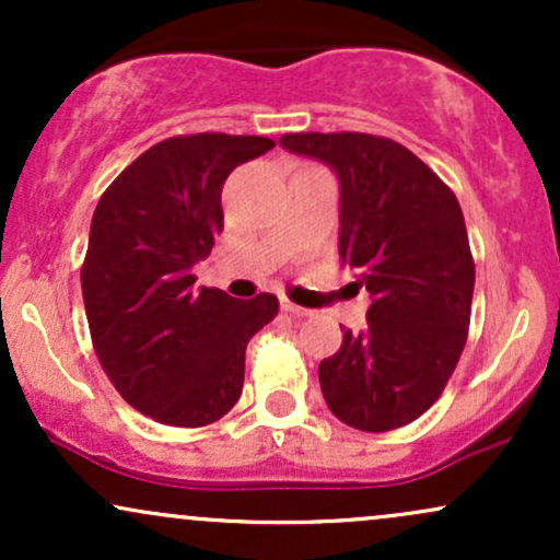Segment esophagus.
I'll use <instances>...</instances> for the list:
<instances>
[{"label":"esophagus","mask_w":560,"mask_h":560,"mask_svg":"<svg viewBox=\"0 0 560 560\" xmlns=\"http://www.w3.org/2000/svg\"><path fill=\"white\" fill-rule=\"evenodd\" d=\"M281 311L289 313V316H298V318H302V316H311V311H307V307L294 305V302H289V300H281Z\"/></svg>","instance_id":"34e87169"}]
</instances>
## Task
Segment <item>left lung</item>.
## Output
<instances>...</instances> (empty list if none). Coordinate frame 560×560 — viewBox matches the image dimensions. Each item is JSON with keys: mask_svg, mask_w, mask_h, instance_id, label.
<instances>
[{"mask_svg": "<svg viewBox=\"0 0 560 560\" xmlns=\"http://www.w3.org/2000/svg\"><path fill=\"white\" fill-rule=\"evenodd\" d=\"M292 155L339 182V258L371 294L369 326L320 361L329 410L361 432H389L434 405L464 352L474 260L447 184L397 141L371 133H284Z\"/></svg>", "mask_w": 560, "mask_h": 560, "instance_id": "left-lung-1", "label": "left lung"}]
</instances>
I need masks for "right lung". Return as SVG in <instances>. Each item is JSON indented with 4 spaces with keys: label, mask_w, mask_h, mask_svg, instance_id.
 <instances>
[{
    "label": "right lung",
    "mask_w": 560,
    "mask_h": 560,
    "mask_svg": "<svg viewBox=\"0 0 560 560\" xmlns=\"http://www.w3.org/2000/svg\"><path fill=\"white\" fill-rule=\"evenodd\" d=\"M266 137L195 133L150 147L96 202L81 268L102 369L120 397L168 427H208L242 395L244 350L279 313L273 294L234 300L191 273L223 231L221 189Z\"/></svg>",
    "instance_id": "obj_1"
}]
</instances>
